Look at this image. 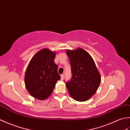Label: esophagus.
<instances>
[{"mask_svg": "<svg viewBox=\"0 0 130 130\" xmlns=\"http://www.w3.org/2000/svg\"><path fill=\"white\" fill-rule=\"evenodd\" d=\"M60 77H61V79L63 80V79H64V74H62L60 75Z\"/></svg>", "mask_w": 130, "mask_h": 130, "instance_id": "obj_1", "label": "esophagus"}]
</instances>
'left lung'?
<instances>
[{"mask_svg": "<svg viewBox=\"0 0 130 130\" xmlns=\"http://www.w3.org/2000/svg\"><path fill=\"white\" fill-rule=\"evenodd\" d=\"M71 66L72 77L66 83L69 93L77 101H86L93 96L101 82V76L87 52L78 48L67 50Z\"/></svg>", "mask_w": 130, "mask_h": 130, "instance_id": "8db88e82", "label": "left lung"}]
</instances>
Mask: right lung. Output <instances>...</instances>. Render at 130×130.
<instances>
[{
    "instance_id": "1",
    "label": "right lung",
    "mask_w": 130,
    "mask_h": 130,
    "mask_svg": "<svg viewBox=\"0 0 130 130\" xmlns=\"http://www.w3.org/2000/svg\"><path fill=\"white\" fill-rule=\"evenodd\" d=\"M56 53L47 48L34 55L26 70L25 87L31 96L41 100L50 97L60 79L58 66L54 62Z\"/></svg>"
}]
</instances>
